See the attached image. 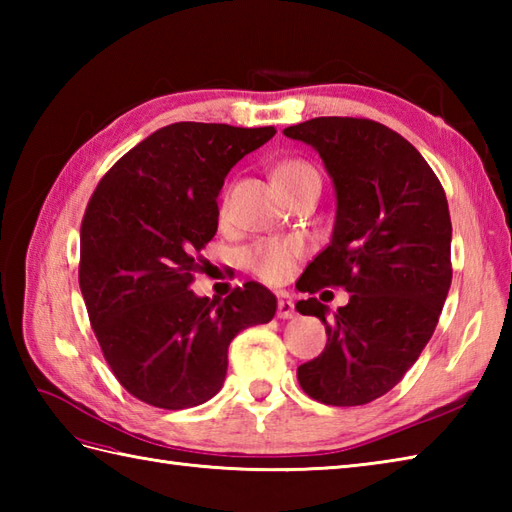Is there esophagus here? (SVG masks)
<instances>
[{
  "mask_svg": "<svg viewBox=\"0 0 512 512\" xmlns=\"http://www.w3.org/2000/svg\"><path fill=\"white\" fill-rule=\"evenodd\" d=\"M277 317L279 319H295L297 312H295V303H292L290 297H281L277 303Z\"/></svg>",
  "mask_w": 512,
  "mask_h": 512,
  "instance_id": "esophagus-1",
  "label": "esophagus"
}]
</instances>
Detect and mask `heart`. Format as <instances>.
I'll return each instance as SVG.
<instances>
[{
  "label": "heart",
  "mask_w": 512,
  "mask_h": 512,
  "mask_svg": "<svg viewBox=\"0 0 512 512\" xmlns=\"http://www.w3.org/2000/svg\"><path fill=\"white\" fill-rule=\"evenodd\" d=\"M275 180L279 187H292V184L319 180V173L314 171L308 162L303 160H286L277 165ZM303 253V244L292 237H275L262 239L246 253V262L255 275L262 277L270 284H279L290 277L297 266V259Z\"/></svg>",
  "instance_id": "1"
}]
</instances>
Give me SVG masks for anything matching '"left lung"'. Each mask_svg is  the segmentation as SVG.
Instances as JSON below:
<instances>
[{
  "label": "left lung",
  "instance_id": "left-lung-1",
  "mask_svg": "<svg viewBox=\"0 0 512 512\" xmlns=\"http://www.w3.org/2000/svg\"><path fill=\"white\" fill-rule=\"evenodd\" d=\"M284 136L317 151L336 195L332 239L299 290L352 292L332 319L317 297L295 306L328 334L299 385L323 405H367L400 383L438 325L453 275L447 195L420 151L376 121L321 116Z\"/></svg>",
  "mask_w": 512,
  "mask_h": 512
}]
</instances>
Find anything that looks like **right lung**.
Returning a JSON list of instances; mask_svg holds the SVG:
<instances>
[{"mask_svg":"<svg viewBox=\"0 0 512 512\" xmlns=\"http://www.w3.org/2000/svg\"><path fill=\"white\" fill-rule=\"evenodd\" d=\"M275 127L173 123L147 136L96 187L81 224L79 286L90 323L129 394L187 409L222 389L228 345L268 323L277 297L248 281L222 301L189 284L217 231V195Z\"/></svg>","mask_w":512,"mask_h":512,"instance_id":"add662e5","label":"right lung"}]
</instances>
